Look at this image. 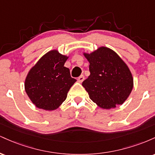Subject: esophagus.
Masks as SVG:
<instances>
[{
    "label": "esophagus",
    "mask_w": 155,
    "mask_h": 155,
    "mask_svg": "<svg viewBox=\"0 0 155 155\" xmlns=\"http://www.w3.org/2000/svg\"><path fill=\"white\" fill-rule=\"evenodd\" d=\"M77 80H78V81H79V82L81 83L84 81V75H81L79 78H78Z\"/></svg>",
    "instance_id": "obj_1"
}]
</instances>
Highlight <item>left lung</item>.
I'll list each match as a JSON object with an SVG mask.
<instances>
[{"label": "left lung", "instance_id": "8db88e82", "mask_svg": "<svg viewBox=\"0 0 155 155\" xmlns=\"http://www.w3.org/2000/svg\"><path fill=\"white\" fill-rule=\"evenodd\" d=\"M84 55L90 63V75L82 82L90 99L105 109L122 105L133 87L130 71L115 51L102 47Z\"/></svg>", "mask_w": 155, "mask_h": 155}]
</instances>
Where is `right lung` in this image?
Returning a JSON list of instances; mask_svg holds the SVG:
<instances>
[{"mask_svg": "<svg viewBox=\"0 0 155 155\" xmlns=\"http://www.w3.org/2000/svg\"><path fill=\"white\" fill-rule=\"evenodd\" d=\"M68 57L51 50L44 54L27 76L25 89L36 107L48 111L58 108L66 99L76 80L64 66Z\"/></svg>", "mask_w": 155, "mask_h": 155, "instance_id": "obj_1", "label": "right lung"}]
</instances>
